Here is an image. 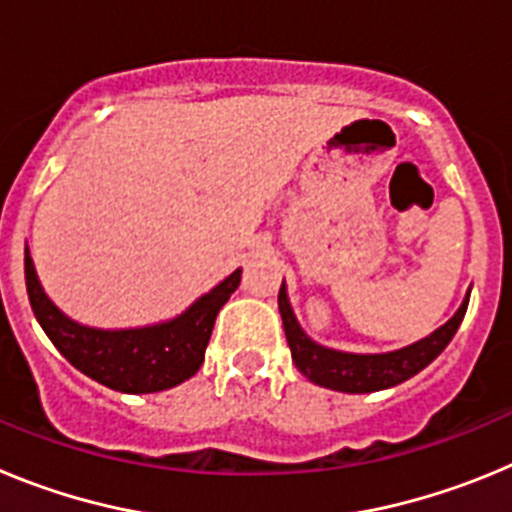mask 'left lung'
Listing matches in <instances>:
<instances>
[{
  "mask_svg": "<svg viewBox=\"0 0 512 512\" xmlns=\"http://www.w3.org/2000/svg\"><path fill=\"white\" fill-rule=\"evenodd\" d=\"M469 292L459 310L441 328L433 330L431 336L397 348V351H387V354H351V351L328 348L323 343L312 341L302 330L295 310H292L284 282L279 289V312H282L284 336H287L289 351H292V361L312 384H320V387L336 392H348V395H364V392L390 390L395 384L423 372L425 366L449 346V341L459 330L469 305Z\"/></svg>",
  "mask_w": 512,
  "mask_h": 512,
  "instance_id": "left-lung-1",
  "label": "left lung"
}]
</instances>
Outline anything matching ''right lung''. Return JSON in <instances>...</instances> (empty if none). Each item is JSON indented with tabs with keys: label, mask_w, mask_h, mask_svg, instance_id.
<instances>
[{
	"label": "right lung",
	"mask_w": 512,
	"mask_h": 512,
	"mask_svg": "<svg viewBox=\"0 0 512 512\" xmlns=\"http://www.w3.org/2000/svg\"><path fill=\"white\" fill-rule=\"evenodd\" d=\"M241 274L243 269H235L176 318L138 328H94L71 320L45 295L30 248L25 246L27 297L45 336L81 374L128 395L171 390L197 374L217 312L238 289Z\"/></svg>",
	"instance_id": "add662e5"
}]
</instances>
